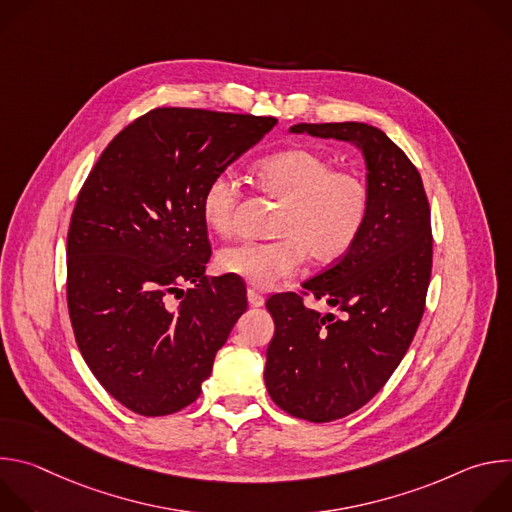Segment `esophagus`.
<instances>
[{
  "mask_svg": "<svg viewBox=\"0 0 512 512\" xmlns=\"http://www.w3.org/2000/svg\"><path fill=\"white\" fill-rule=\"evenodd\" d=\"M247 300H249V306H253V308H261L265 304V298L255 289L247 291Z\"/></svg>",
  "mask_w": 512,
  "mask_h": 512,
  "instance_id": "1",
  "label": "esophagus"
}]
</instances>
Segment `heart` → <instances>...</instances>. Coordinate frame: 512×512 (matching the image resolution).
I'll list each match as a JSON object with an SVG mask.
<instances>
[{
  "label": "heart",
  "instance_id": "b5f03b06",
  "mask_svg": "<svg viewBox=\"0 0 512 512\" xmlns=\"http://www.w3.org/2000/svg\"><path fill=\"white\" fill-rule=\"evenodd\" d=\"M261 192L281 208L269 243L241 241L221 249L218 269L255 289H271L291 277L306 255L318 263L346 255L358 241L371 212V188L358 172L334 170L332 160L310 148H289L255 166ZM243 190L233 172L214 174L200 198L204 223L231 235Z\"/></svg>",
  "mask_w": 512,
  "mask_h": 512
}]
</instances>
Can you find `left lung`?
<instances>
[{
  "label": "left lung",
  "instance_id": "1",
  "mask_svg": "<svg viewBox=\"0 0 512 512\" xmlns=\"http://www.w3.org/2000/svg\"><path fill=\"white\" fill-rule=\"evenodd\" d=\"M289 131L354 143L371 188V212L354 247L302 285L304 296L342 316L306 308L294 291L267 300L275 322L267 391L289 415L326 423L369 403L417 332L433 257L429 202L417 168L379 127L298 123Z\"/></svg>",
  "mask_w": 512,
  "mask_h": 512
}]
</instances>
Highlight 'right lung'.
Here are the masks:
<instances>
[{"label": "right lung", "mask_w": 512, "mask_h": 512, "mask_svg": "<svg viewBox=\"0 0 512 512\" xmlns=\"http://www.w3.org/2000/svg\"><path fill=\"white\" fill-rule=\"evenodd\" d=\"M275 123L152 109L111 139L79 192L66 239L68 314L91 373L133 413L160 417L194 403L247 310L237 277L204 275L200 198ZM184 282L193 287L184 292Z\"/></svg>", "instance_id": "right-lung-1"}]
</instances>
